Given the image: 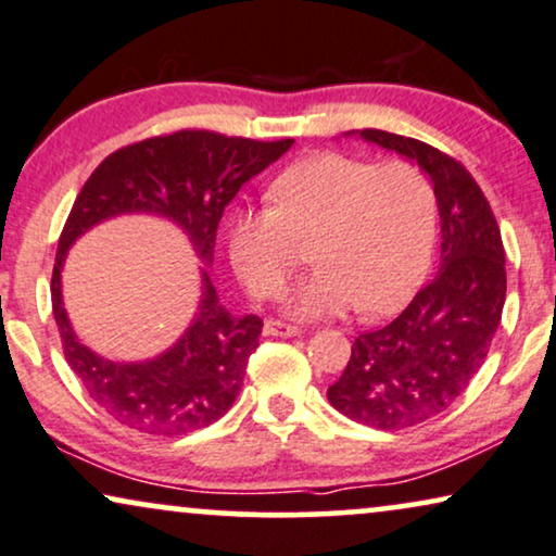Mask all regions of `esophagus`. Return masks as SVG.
<instances>
[{"mask_svg": "<svg viewBox=\"0 0 556 556\" xmlns=\"http://www.w3.org/2000/svg\"><path fill=\"white\" fill-rule=\"evenodd\" d=\"M264 333L266 336H298L300 333V328L298 326H290V323H282V320H274V318H269L264 323Z\"/></svg>", "mask_w": 556, "mask_h": 556, "instance_id": "esophagus-1", "label": "esophagus"}]
</instances>
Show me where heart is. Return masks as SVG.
<instances>
[{"label": "heart", "mask_w": 556, "mask_h": 556, "mask_svg": "<svg viewBox=\"0 0 556 556\" xmlns=\"http://www.w3.org/2000/svg\"><path fill=\"white\" fill-rule=\"evenodd\" d=\"M271 202L230 215L228 249L238 277L256 298H277L298 266V238L318 233L311 277L292 311L302 318L359 305L384 313L410 298L431 264L435 194L407 161L369 164L318 153L279 174Z\"/></svg>", "instance_id": "heart-1"}]
</instances>
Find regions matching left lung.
Here are the masks:
<instances>
[{"instance_id":"8db88e82","label":"left lung","mask_w":556,"mask_h":556,"mask_svg":"<svg viewBox=\"0 0 556 556\" xmlns=\"http://www.w3.org/2000/svg\"><path fill=\"white\" fill-rule=\"evenodd\" d=\"M359 136L413 159L433 181L441 269L388 326L364 330L328 388L356 424L400 431L444 413L469 388L501 326L505 251L488 197L459 161L424 140L367 128Z\"/></svg>"}]
</instances>
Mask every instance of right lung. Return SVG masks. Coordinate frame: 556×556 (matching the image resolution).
Listing matches in <instances>:
<instances>
[{"mask_svg":"<svg viewBox=\"0 0 556 556\" xmlns=\"http://www.w3.org/2000/svg\"><path fill=\"white\" fill-rule=\"evenodd\" d=\"M292 143V138L251 140L215 130H174L123 146L84 181L59 238L51 300L68 367L117 424L153 435H187L215 424L241 392L264 323L258 315L226 311L210 274L202 271L205 292L194 323L166 354L138 364L108 362L79 343L63 311L61 266L68 245L108 217L156 213L185 228L197 254L210 264L223 210Z\"/></svg>","mask_w":556,"mask_h":556,"instance_id":"right-lung-1","label":"right lung"}]
</instances>
